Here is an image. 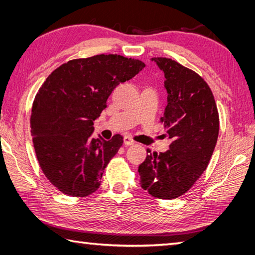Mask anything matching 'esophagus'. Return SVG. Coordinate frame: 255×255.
Returning <instances> with one entry per match:
<instances>
[{
  "label": "esophagus",
  "mask_w": 255,
  "mask_h": 255,
  "mask_svg": "<svg viewBox=\"0 0 255 255\" xmlns=\"http://www.w3.org/2000/svg\"><path fill=\"white\" fill-rule=\"evenodd\" d=\"M124 143H125V145H132V144H134V141L132 140V138H130L129 136H125Z\"/></svg>",
  "instance_id": "34e87169"
}]
</instances>
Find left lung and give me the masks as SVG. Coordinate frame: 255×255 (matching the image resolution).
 <instances>
[{
    "label": "left lung",
    "instance_id": "8db88e82",
    "mask_svg": "<svg viewBox=\"0 0 255 255\" xmlns=\"http://www.w3.org/2000/svg\"><path fill=\"white\" fill-rule=\"evenodd\" d=\"M164 73L167 105L161 122L172 139L165 152L151 153L139 165L140 185L151 196L173 199L185 194L207 167L217 143L219 115L203 78L167 58H152Z\"/></svg>",
    "mask_w": 255,
    "mask_h": 255
}]
</instances>
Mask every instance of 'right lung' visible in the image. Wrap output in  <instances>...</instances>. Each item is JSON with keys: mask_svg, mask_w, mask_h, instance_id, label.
<instances>
[{"mask_svg": "<svg viewBox=\"0 0 255 255\" xmlns=\"http://www.w3.org/2000/svg\"><path fill=\"white\" fill-rule=\"evenodd\" d=\"M145 67L118 55H97L63 63L46 79L32 104L30 128L42 172L68 196L94 193L108 162L123 145L115 134L110 141L93 138L94 121L119 83Z\"/></svg>", "mask_w": 255, "mask_h": 255, "instance_id": "right-lung-1", "label": "right lung"}]
</instances>
